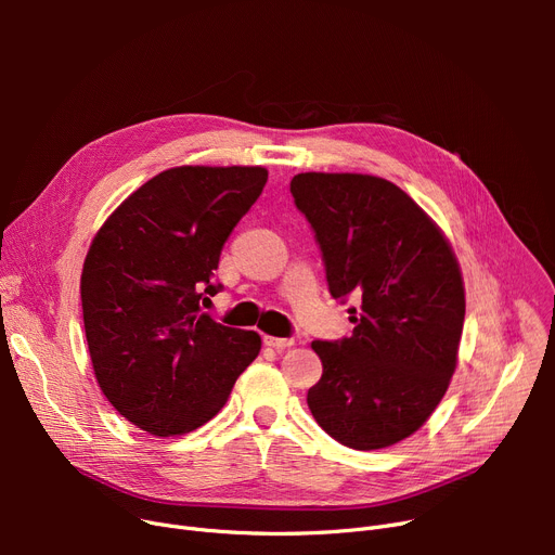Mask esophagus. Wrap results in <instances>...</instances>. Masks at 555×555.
Listing matches in <instances>:
<instances>
[{
  "label": "esophagus",
  "mask_w": 555,
  "mask_h": 555,
  "mask_svg": "<svg viewBox=\"0 0 555 555\" xmlns=\"http://www.w3.org/2000/svg\"><path fill=\"white\" fill-rule=\"evenodd\" d=\"M262 341H266V346L276 348V351H285V348H289V346L295 344V339H287V337H272V335H266V337H262Z\"/></svg>",
  "instance_id": "1"
}]
</instances>
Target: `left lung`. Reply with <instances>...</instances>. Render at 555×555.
I'll return each mask as SVG.
<instances>
[{
	"instance_id": "8db88e82",
	"label": "left lung",
	"mask_w": 555,
	"mask_h": 555,
	"mask_svg": "<svg viewBox=\"0 0 555 555\" xmlns=\"http://www.w3.org/2000/svg\"><path fill=\"white\" fill-rule=\"evenodd\" d=\"M289 193L322 247L331 295L360 301L351 337L312 341L324 373L308 406L341 446L389 448L450 387L465 317L459 260L439 224L383 178L299 172Z\"/></svg>"
}]
</instances>
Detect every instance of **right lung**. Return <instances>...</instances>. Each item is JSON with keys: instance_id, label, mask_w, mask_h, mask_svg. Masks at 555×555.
<instances>
[{"instance_id": "add662e5", "label": "right lung", "mask_w": 555, "mask_h": 555, "mask_svg": "<svg viewBox=\"0 0 555 555\" xmlns=\"http://www.w3.org/2000/svg\"><path fill=\"white\" fill-rule=\"evenodd\" d=\"M268 182L262 166L168 168L103 222L80 276L82 322L96 383L112 406L155 436L211 421L260 335L199 310L233 227Z\"/></svg>"}]
</instances>
